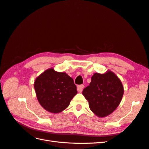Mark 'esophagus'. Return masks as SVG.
I'll return each mask as SVG.
<instances>
[{
    "instance_id": "esophagus-1",
    "label": "esophagus",
    "mask_w": 149,
    "mask_h": 149,
    "mask_svg": "<svg viewBox=\"0 0 149 149\" xmlns=\"http://www.w3.org/2000/svg\"><path fill=\"white\" fill-rule=\"evenodd\" d=\"M84 88V85H78L77 86V90L78 92H81L83 91V89Z\"/></svg>"
}]
</instances>
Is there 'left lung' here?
Returning a JSON list of instances; mask_svg holds the SVG:
<instances>
[{
	"mask_svg": "<svg viewBox=\"0 0 149 149\" xmlns=\"http://www.w3.org/2000/svg\"><path fill=\"white\" fill-rule=\"evenodd\" d=\"M89 86L83 90L89 107L98 117L107 116L120 104L124 93L122 83L111 71L94 73Z\"/></svg>",
	"mask_w": 149,
	"mask_h": 149,
	"instance_id": "1",
	"label": "left lung"
}]
</instances>
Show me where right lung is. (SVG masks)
Segmentation results:
<instances>
[{
	"mask_svg": "<svg viewBox=\"0 0 149 149\" xmlns=\"http://www.w3.org/2000/svg\"><path fill=\"white\" fill-rule=\"evenodd\" d=\"M34 88L40 104L52 113H59L66 109L77 93L73 79L66 72H57L53 68L36 78Z\"/></svg>",
	"mask_w": 149,
	"mask_h": 149,
	"instance_id": "add662e5",
	"label": "right lung"
}]
</instances>
